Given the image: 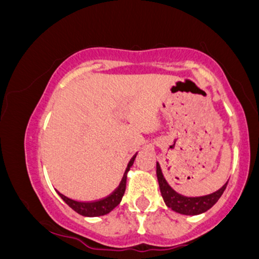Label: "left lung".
Here are the masks:
<instances>
[{
  "mask_svg": "<svg viewBox=\"0 0 259 259\" xmlns=\"http://www.w3.org/2000/svg\"><path fill=\"white\" fill-rule=\"evenodd\" d=\"M157 180L159 184L160 195H162L164 203L168 208H170L174 212L180 213L184 215H197L201 213L207 212L209 208H212L218 202L221 196L224 192L225 187L228 185V181L217 191L204 196H184L177 192L168 184L160 169L159 163L157 162Z\"/></svg>",
  "mask_w": 259,
  "mask_h": 259,
  "instance_id": "obj_1",
  "label": "left lung"
}]
</instances>
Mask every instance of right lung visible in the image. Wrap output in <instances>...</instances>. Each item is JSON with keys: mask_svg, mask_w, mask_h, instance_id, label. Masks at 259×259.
<instances>
[{"mask_svg": "<svg viewBox=\"0 0 259 259\" xmlns=\"http://www.w3.org/2000/svg\"><path fill=\"white\" fill-rule=\"evenodd\" d=\"M136 156H134L132 159H130L129 164H127V168L125 169V173L123 175V179L120 180L119 185H118L117 189L112 192L111 195L107 196L106 198H102L100 201H94V202H80L72 200V198L67 197V196L62 195L61 192H58L61 198L63 200L65 203L68 204L73 210H75L76 213H79L80 215L82 217H100L108 214L109 212H112L118 204L120 203L121 198H123L124 192H125L126 187V177L127 171L130 170V168L133 167L134 160H135Z\"/></svg>", "mask_w": 259, "mask_h": 259, "instance_id": "right-lung-1", "label": "right lung"}]
</instances>
